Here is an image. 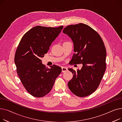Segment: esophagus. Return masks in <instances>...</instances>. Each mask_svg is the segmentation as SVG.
Segmentation results:
<instances>
[{
  "instance_id": "esophagus-1",
  "label": "esophagus",
  "mask_w": 122,
  "mask_h": 122,
  "mask_svg": "<svg viewBox=\"0 0 122 122\" xmlns=\"http://www.w3.org/2000/svg\"><path fill=\"white\" fill-rule=\"evenodd\" d=\"M68 71V69L65 67H62V72H65Z\"/></svg>"
}]
</instances>
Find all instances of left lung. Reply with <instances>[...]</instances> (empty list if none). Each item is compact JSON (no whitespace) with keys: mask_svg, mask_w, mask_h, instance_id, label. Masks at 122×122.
Returning <instances> with one entry per match:
<instances>
[{"mask_svg":"<svg viewBox=\"0 0 122 122\" xmlns=\"http://www.w3.org/2000/svg\"><path fill=\"white\" fill-rule=\"evenodd\" d=\"M63 33L71 38L74 52L70 62L82 64L81 70L69 68L73 75L68 84L75 95L86 97L97 89L103 78L106 64V51L100 35L89 25L82 23L69 25Z\"/></svg>","mask_w":122,"mask_h":122,"instance_id":"left-lung-1","label":"left lung"}]
</instances>
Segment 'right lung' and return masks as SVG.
<instances>
[{
  "mask_svg": "<svg viewBox=\"0 0 122 122\" xmlns=\"http://www.w3.org/2000/svg\"><path fill=\"white\" fill-rule=\"evenodd\" d=\"M63 28L62 25H37L27 31L18 45L14 58L17 73L25 89L33 97H41L48 94L62 71L61 68L55 65L46 68L41 58Z\"/></svg>",
  "mask_w": 122,
  "mask_h": 122,
  "instance_id": "right-lung-1",
  "label": "right lung"
}]
</instances>
